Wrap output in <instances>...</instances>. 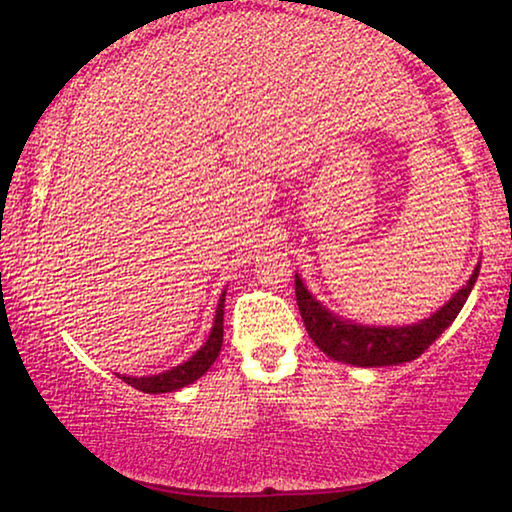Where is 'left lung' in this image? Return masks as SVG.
Returning <instances> with one entry per match:
<instances>
[{"label":"left lung","instance_id":"left-lung-1","mask_svg":"<svg viewBox=\"0 0 512 512\" xmlns=\"http://www.w3.org/2000/svg\"><path fill=\"white\" fill-rule=\"evenodd\" d=\"M476 277H479V266L474 268L463 289H458L454 298L445 302V307H440L436 314L420 320V323L402 327L359 325L334 316L311 296L300 275H296V300L309 336L329 359L361 368L397 366V363L418 359L454 323L458 311L463 309L467 296H470Z\"/></svg>","mask_w":512,"mask_h":512}]
</instances>
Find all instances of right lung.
<instances>
[{"label": "right lung", "mask_w": 512, "mask_h": 512, "mask_svg": "<svg viewBox=\"0 0 512 512\" xmlns=\"http://www.w3.org/2000/svg\"><path fill=\"white\" fill-rule=\"evenodd\" d=\"M223 307H225V291L221 293L219 305H216V316H214V325H212L210 336H207V341L201 345V350L192 354V357H189L185 363H180V366H176V368L164 370V372H160V375H151V377H126V375H119V377L142 393H171V391H178V388L194 384L196 379H201L205 375L207 368L212 366L221 352Z\"/></svg>", "instance_id": "obj_1"}]
</instances>
